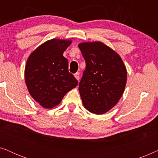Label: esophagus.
I'll return each instance as SVG.
<instances>
[{"mask_svg":"<svg viewBox=\"0 0 158 158\" xmlns=\"http://www.w3.org/2000/svg\"><path fill=\"white\" fill-rule=\"evenodd\" d=\"M74 75H75V78H76L77 81H79V79H80V73L78 72H77L76 73H75Z\"/></svg>","mask_w":158,"mask_h":158,"instance_id":"obj_1","label":"esophagus"}]
</instances>
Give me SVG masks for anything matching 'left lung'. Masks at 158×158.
Returning a JSON list of instances; mask_svg holds the SVG:
<instances>
[{"mask_svg": "<svg viewBox=\"0 0 158 158\" xmlns=\"http://www.w3.org/2000/svg\"><path fill=\"white\" fill-rule=\"evenodd\" d=\"M78 47L86 64L78 88L82 102L93 114L106 113L124 94L126 67L118 54L103 42H82Z\"/></svg>", "mask_w": 158, "mask_h": 158, "instance_id": "obj_1", "label": "left lung"}]
</instances>
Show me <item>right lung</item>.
Segmentation results:
<instances>
[{
  "label": "right lung",
  "mask_w": 158,
  "mask_h": 158,
  "mask_svg": "<svg viewBox=\"0 0 158 158\" xmlns=\"http://www.w3.org/2000/svg\"><path fill=\"white\" fill-rule=\"evenodd\" d=\"M71 40L52 39L32 52L25 67V82L29 94L42 107L52 109L61 102L78 82L69 73L63 56Z\"/></svg>",
  "instance_id": "obj_1"
}]
</instances>
